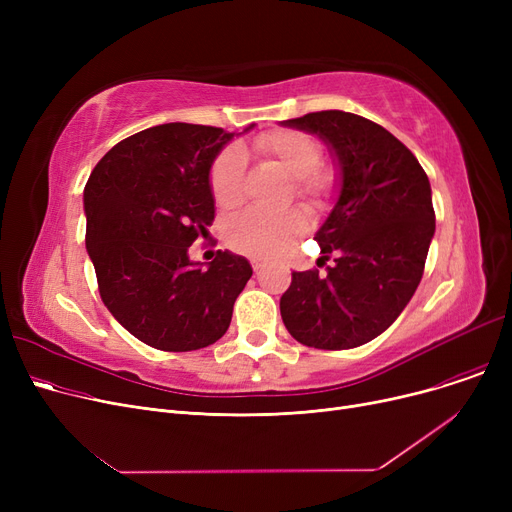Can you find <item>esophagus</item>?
<instances>
[{
  "label": "esophagus",
  "instance_id": "1",
  "mask_svg": "<svg viewBox=\"0 0 512 512\" xmlns=\"http://www.w3.org/2000/svg\"><path fill=\"white\" fill-rule=\"evenodd\" d=\"M251 265H253L255 274H259V272L263 270V267H265V263H263V261H259V259H253V261H251Z\"/></svg>",
  "mask_w": 512,
  "mask_h": 512
}]
</instances>
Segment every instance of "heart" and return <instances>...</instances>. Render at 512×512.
Instances as JSON below:
<instances>
[{
    "label": "heart",
    "instance_id": "heart-1",
    "mask_svg": "<svg viewBox=\"0 0 512 512\" xmlns=\"http://www.w3.org/2000/svg\"><path fill=\"white\" fill-rule=\"evenodd\" d=\"M257 153L272 161L292 178V193L309 209L330 205L336 174L321 164V145L303 130L280 128L259 134L253 141ZM245 155L238 147L224 149L213 161L209 186L215 205L234 209L245 199ZM307 228L299 209L261 211L247 209L226 222L224 238L228 247L253 259H276L286 255Z\"/></svg>",
    "mask_w": 512,
    "mask_h": 512
}]
</instances>
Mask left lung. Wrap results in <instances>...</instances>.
Here are the masks:
<instances>
[{
  "label": "left lung",
  "instance_id": "8db88e82",
  "mask_svg": "<svg viewBox=\"0 0 512 512\" xmlns=\"http://www.w3.org/2000/svg\"><path fill=\"white\" fill-rule=\"evenodd\" d=\"M324 141L340 168L334 209L315 234L328 276L292 272L280 313L294 340L324 351L388 330L415 294L436 232L432 186L392 132L340 110L286 120Z\"/></svg>",
  "mask_w": 512,
  "mask_h": 512
}]
</instances>
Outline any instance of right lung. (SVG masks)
I'll return each mask as SVG.
<instances>
[{
	"label": "right lung",
	"instance_id": "right-lung-1",
	"mask_svg": "<svg viewBox=\"0 0 512 512\" xmlns=\"http://www.w3.org/2000/svg\"><path fill=\"white\" fill-rule=\"evenodd\" d=\"M232 139L215 126L159 124L114 145L87 180L85 242L101 301L157 351L220 340L253 276L251 263L230 251L207 267L188 259L215 215L213 159Z\"/></svg>",
	"mask_w": 512,
	"mask_h": 512
}]
</instances>
